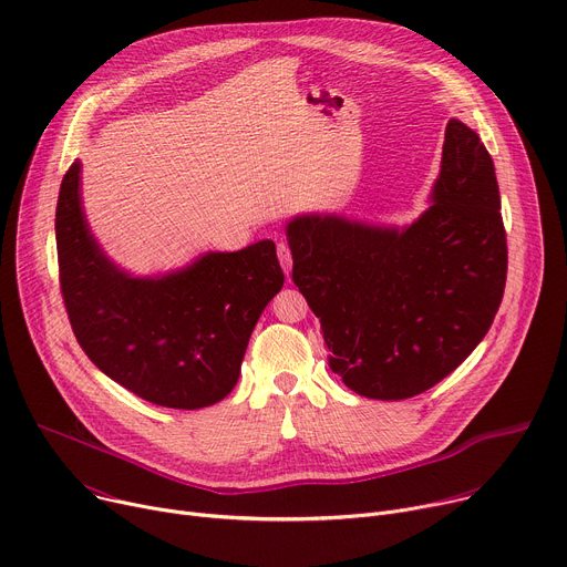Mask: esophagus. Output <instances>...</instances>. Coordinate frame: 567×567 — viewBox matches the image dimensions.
Listing matches in <instances>:
<instances>
[{"label": "esophagus", "instance_id": "1", "mask_svg": "<svg viewBox=\"0 0 567 567\" xmlns=\"http://www.w3.org/2000/svg\"><path fill=\"white\" fill-rule=\"evenodd\" d=\"M278 260L282 265V271L289 274L291 271V248L287 241H278Z\"/></svg>", "mask_w": 567, "mask_h": 567}]
</instances>
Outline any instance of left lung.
I'll list each match as a JSON object with an SVG mask.
<instances>
[{"instance_id":"left-lung-1","label":"left lung","mask_w":567,"mask_h":567,"mask_svg":"<svg viewBox=\"0 0 567 567\" xmlns=\"http://www.w3.org/2000/svg\"><path fill=\"white\" fill-rule=\"evenodd\" d=\"M291 278L321 321L328 364L375 400L414 398L486 337L506 285V230L491 153L458 120L445 126L432 205L411 226L334 215L287 224Z\"/></svg>"}]
</instances>
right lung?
I'll list each match as a JSON object with an SVG mask.
<instances>
[{
    "label": "right lung",
    "instance_id": "1",
    "mask_svg": "<svg viewBox=\"0 0 567 567\" xmlns=\"http://www.w3.org/2000/svg\"><path fill=\"white\" fill-rule=\"evenodd\" d=\"M81 163L56 205L59 278L74 337L90 362L137 398L200 409L237 384L250 332L282 289L276 244L205 252L163 278H131L90 235L79 194Z\"/></svg>",
    "mask_w": 567,
    "mask_h": 567
}]
</instances>
